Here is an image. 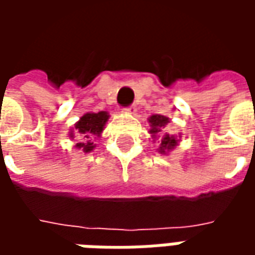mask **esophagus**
<instances>
[{
  "label": "esophagus",
  "instance_id": "obj_1",
  "mask_svg": "<svg viewBox=\"0 0 255 255\" xmlns=\"http://www.w3.org/2000/svg\"><path fill=\"white\" fill-rule=\"evenodd\" d=\"M124 112H126V113H128V115H135V113H136V106L135 105L128 106V108H126V109H124Z\"/></svg>",
  "mask_w": 255,
  "mask_h": 255
}]
</instances>
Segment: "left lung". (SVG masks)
<instances>
[{"label": "left lung", "instance_id": "left-lung-1", "mask_svg": "<svg viewBox=\"0 0 255 255\" xmlns=\"http://www.w3.org/2000/svg\"><path fill=\"white\" fill-rule=\"evenodd\" d=\"M150 124V131L151 133V138H153V142L157 140L158 136H160L158 139V153L161 154H168L171 150H173L176 147L179 142H180V133L179 135H169V133L162 132V129L165 128V126L169 123V119L166 116H162V115H151V116L147 119Z\"/></svg>", "mask_w": 255, "mask_h": 255}]
</instances>
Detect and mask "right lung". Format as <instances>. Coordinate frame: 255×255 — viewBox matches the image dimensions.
Instances as JSON below:
<instances>
[{
    "instance_id": "add662e5",
    "label": "right lung",
    "mask_w": 255,
    "mask_h": 255,
    "mask_svg": "<svg viewBox=\"0 0 255 255\" xmlns=\"http://www.w3.org/2000/svg\"><path fill=\"white\" fill-rule=\"evenodd\" d=\"M108 120H109V113L105 111L83 115L68 133L71 139L76 136L80 140L75 147L83 150L84 153L93 151L95 147L94 139L100 138Z\"/></svg>"
}]
</instances>
